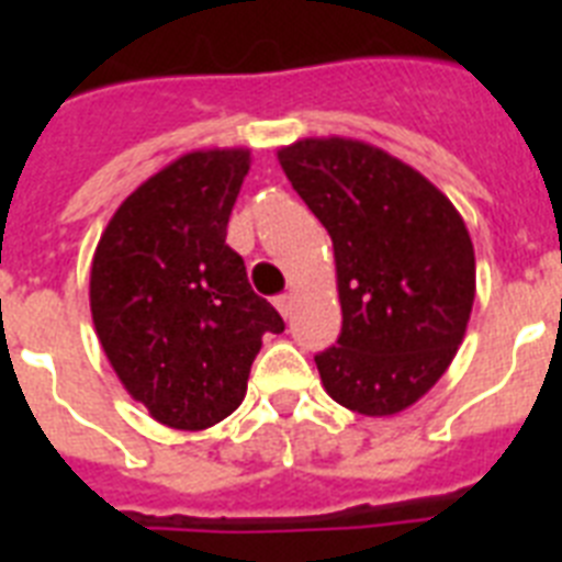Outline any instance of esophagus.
Returning a JSON list of instances; mask_svg holds the SVG:
<instances>
[{"mask_svg":"<svg viewBox=\"0 0 562 562\" xmlns=\"http://www.w3.org/2000/svg\"><path fill=\"white\" fill-rule=\"evenodd\" d=\"M277 308H280V315L289 321L291 312H294V297H291V294H282V297H277Z\"/></svg>","mask_w":562,"mask_h":562,"instance_id":"1","label":"esophagus"}]
</instances>
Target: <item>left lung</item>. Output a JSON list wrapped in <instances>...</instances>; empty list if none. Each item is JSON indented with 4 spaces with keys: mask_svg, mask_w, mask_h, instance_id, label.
Returning a JSON list of instances; mask_svg holds the SVG:
<instances>
[{
    "mask_svg": "<svg viewBox=\"0 0 562 562\" xmlns=\"http://www.w3.org/2000/svg\"><path fill=\"white\" fill-rule=\"evenodd\" d=\"M277 160L333 238L344 324L338 347L315 356L321 382L356 414H400L435 387L467 335L470 229L431 180L361 139L308 136Z\"/></svg>",
    "mask_w": 562,
    "mask_h": 562,
    "instance_id": "8db88e82",
    "label": "left lung"
}]
</instances>
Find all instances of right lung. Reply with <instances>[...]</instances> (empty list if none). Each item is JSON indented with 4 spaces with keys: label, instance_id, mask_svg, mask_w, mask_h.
Instances as JSON below:
<instances>
[{
    "label": "right lung",
    "instance_id": "1",
    "mask_svg": "<svg viewBox=\"0 0 562 562\" xmlns=\"http://www.w3.org/2000/svg\"><path fill=\"white\" fill-rule=\"evenodd\" d=\"M247 171V148L183 154L127 194L92 256L101 350L125 391L178 431L229 417L262 335L285 329L227 245Z\"/></svg>",
    "mask_w": 562,
    "mask_h": 562
}]
</instances>
